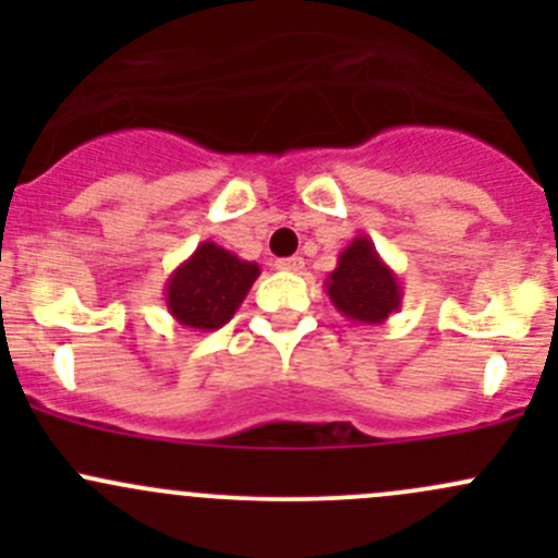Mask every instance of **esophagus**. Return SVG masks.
<instances>
[{
	"mask_svg": "<svg viewBox=\"0 0 558 558\" xmlns=\"http://www.w3.org/2000/svg\"><path fill=\"white\" fill-rule=\"evenodd\" d=\"M278 269H283V272H302L305 269V258L302 256H289V258H280L278 264H275Z\"/></svg>",
	"mask_w": 558,
	"mask_h": 558,
	"instance_id": "obj_1",
	"label": "esophagus"
}]
</instances>
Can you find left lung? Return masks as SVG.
Here are the masks:
<instances>
[{
    "mask_svg": "<svg viewBox=\"0 0 558 558\" xmlns=\"http://www.w3.org/2000/svg\"><path fill=\"white\" fill-rule=\"evenodd\" d=\"M337 313L356 324H384L402 305V283L364 234L353 238L324 280Z\"/></svg>",
    "mask_w": 558,
    "mask_h": 558,
    "instance_id": "1",
    "label": "left lung"
}]
</instances>
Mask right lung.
Masks as SVG:
<instances>
[{
    "mask_svg": "<svg viewBox=\"0 0 558 558\" xmlns=\"http://www.w3.org/2000/svg\"><path fill=\"white\" fill-rule=\"evenodd\" d=\"M258 275L256 262L205 240L167 278V311L185 329L216 331L232 320Z\"/></svg>",
    "mask_w": 558,
    "mask_h": 558,
    "instance_id": "right-lung-1",
    "label": "right lung"
}]
</instances>
